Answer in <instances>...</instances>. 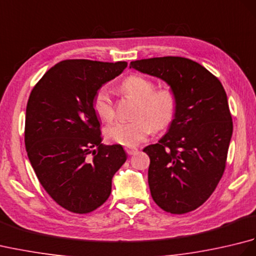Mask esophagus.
<instances>
[{
	"label": "esophagus",
	"instance_id": "obj_1",
	"mask_svg": "<svg viewBox=\"0 0 256 256\" xmlns=\"http://www.w3.org/2000/svg\"><path fill=\"white\" fill-rule=\"evenodd\" d=\"M125 152H126L128 155H134L138 153V150L136 148H125Z\"/></svg>",
	"mask_w": 256,
	"mask_h": 256
}]
</instances>
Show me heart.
Masks as SVG:
<instances>
[{
  "instance_id": "b5f03b06",
  "label": "heart",
  "mask_w": 256,
  "mask_h": 256,
  "mask_svg": "<svg viewBox=\"0 0 256 256\" xmlns=\"http://www.w3.org/2000/svg\"><path fill=\"white\" fill-rule=\"evenodd\" d=\"M124 94L138 100L132 121H116L106 128L108 140L120 145L133 148L148 138L156 130L162 131L170 126L176 116L178 99L170 88L155 89L150 79L140 74L128 76L121 84ZM94 112L103 121H111L116 116V108L106 88L96 92L92 101Z\"/></svg>"
}]
</instances>
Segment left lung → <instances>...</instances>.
<instances>
[{
	"mask_svg": "<svg viewBox=\"0 0 256 256\" xmlns=\"http://www.w3.org/2000/svg\"><path fill=\"white\" fill-rule=\"evenodd\" d=\"M170 86L176 116L158 143L146 146L152 198L166 212L182 214L206 201L224 175L233 132L228 98L220 80L184 57H156L130 64Z\"/></svg>",
	"mask_w": 256,
	"mask_h": 256,
	"instance_id": "8db88e82",
	"label": "left lung"
}]
</instances>
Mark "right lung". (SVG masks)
<instances>
[{"label":"right lung","mask_w":256,"mask_h":256,"mask_svg":"<svg viewBox=\"0 0 256 256\" xmlns=\"http://www.w3.org/2000/svg\"><path fill=\"white\" fill-rule=\"evenodd\" d=\"M126 62L70 59L56 64L32 88L26 106L25 146L47 194L74 214L106 202L112 177L126 160L121 145H103L92 106L96 92Z\"/></svg>","instance_id":"add662e5"}]
</instances>
